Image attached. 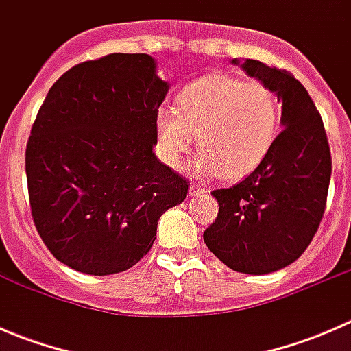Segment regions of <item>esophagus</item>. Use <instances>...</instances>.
<instances>
[{"label": "esophagus", "instance_id": "1", "mask_svg": "<svg viewBox=\"0 0 351 351\" xmlns=\"http://www.w3.org/2000/svg\"><path fill=\"white\" fill-rule=\"evenodd\" d=\"M189 193H190V197H198V195H205V193H208V190L205 189V186H200V185H197V183H192V185H190Z\"/></svg>", "mask_w": 351, "mask_h": 351}]
</instances>
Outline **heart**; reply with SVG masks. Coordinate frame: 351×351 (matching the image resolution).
<instances>
[{"label":"heart","mask_w":351,"mask_h":351,"mask_svg":"<svg viewBox=\"0 0 351 351\" xmlns=\"http://www.w3.org/2000/svg\"><path fill=\"white\" fill-rule=\"evenodd\" d=\"M280 129V107L270 88L224 73L202 76L176 95L175 108L154 113V151L169 169H180L192 149L193 175L239 180L267 159Z\"/></svg>","instance_id":"1"}]
</instances>
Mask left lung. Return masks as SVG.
<instances>
[{
	"mask_svg": "<svg viewBox=\"0 0 351 351\" xmlns=\"http://www.w3.org/2000/svg\"><path fill=\"white\" fill-rule=\"evenodd\" d=\"M232 62L277 95L284 129L243 182L212 192L219 214L204 241L234 271L265 275L293 263L313 241L326 208L331 153L323 119L293 74L254 59Z\"/></svg>",
	"mask_w": 351,
	"mask_h": 351,
	"instance_id": "1",
	"label": "left lung"
}]
</instances>
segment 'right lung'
Masks as SVG:
<instances>
[{"mask_svg":"<svg viewBox=\"0 0 351 351\" xmlns=\"http://www.w3.org/2000/svg\"><path fill=\"white\" fill-rule=\"evenodd\" d=\"M168 90L147 54L81 62L49 90L25 153L28 197L42 241L73 270H129L185 200L186 180L153 153Z\"/></svg>","mask_w":351,"mask_h":351,"instance_id":"right-lung-1","label":"right lung"}]
</instances>
